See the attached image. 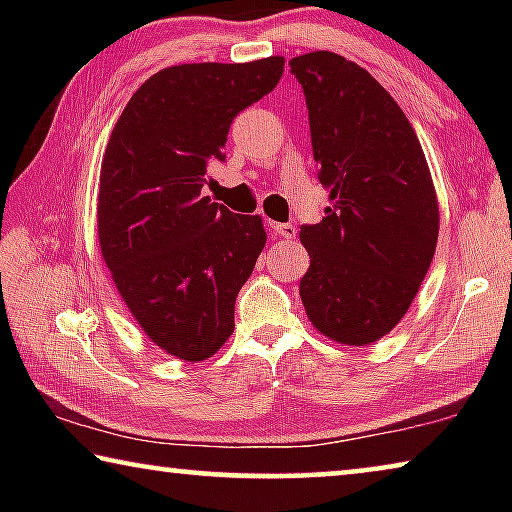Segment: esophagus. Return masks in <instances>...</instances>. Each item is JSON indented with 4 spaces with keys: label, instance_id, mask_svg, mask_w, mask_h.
Listing matches in <instances>:
<instances>
[{
    "label": "esophagus",
    "instance_id": "esophagus-1",
    "mask_svg": "<svg viewBox=\"0 0 512 512\" xmlns=\"http://www.w3.org/2000/svg\"><path fill=\"white\" fill-rule=\"evenodd\" d=\"M271 228H273L275 235H280L284 239H296V232H298L296 225H291V223H273Z\"/></svg>",
    "mask_w": 512,
    "mask_h": 512
}]
</instances>
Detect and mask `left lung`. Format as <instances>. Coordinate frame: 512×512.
Instances as JSON below:
<instances>
[{"label":"left lung","mask_w":512,"mask_h":512,"mask_svg":"<svg viewBox=\"0 0 512 512\" xmlns=\"http://www.w3.org/2000/svg\"><path fill=\"white\" fill-rule=\"evenodd\" d=\"M305 90L323 221L302 225L300 298L329 341L370 345L400 323L438 244V196L409 119L370 72L334 51L289 60Z\"/></svg>","instance_id":"obj_1"}]
</instances>
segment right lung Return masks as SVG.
Segmentation results:
<instances>
[{
    "mask_svg": "<svg viewBox=\"0 0 512 512\" xmlns=\"http://www.w3.org/2000/svg\"><path fill=\"white\" fill-rule=\"evenodd\" d=\"M284 58L164 67L112 128L99 176V246L144 334L171 357L205 361L235 329V300L266 246L262 216L201 189L232 119L271 92Z\"/></svg>",
    "mask_w": 512,
    "mask_h": 512,
    "instance_id": "obj_1",
    "label": "right lung"
}]
</instances>
